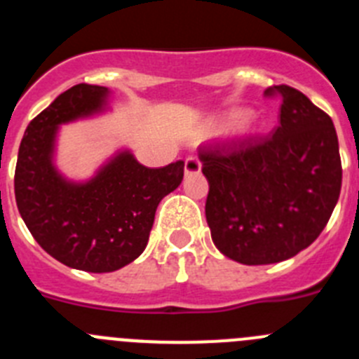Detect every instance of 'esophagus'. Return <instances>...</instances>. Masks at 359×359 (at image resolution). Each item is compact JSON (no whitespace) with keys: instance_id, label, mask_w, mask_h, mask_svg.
I'll list each match as a JSON object with an SVG mask.
<instances>
[{"instance_id":"1","label":"esophagus","mask_w":359,"mask_h":359,"mask_svg":"<svg viewBox=\"0 0 359 359\" xmlns=\"http://www.w3.org/2000/svg\"><path fill=\"white\" fill-rule=\"evenodd\" d=\"M201 172V161L196 156H189L185 160V174L187 176H192V174Z\"/></svg>"}]
</instances>
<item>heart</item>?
<instances>
[{"instance_id": "obj_1", "label": "heart", "mask_w": 359, "mask_h": 359, "mask_svg": "<svg viewBox=\"0 0 359 359\" xmlns=\"http://www.w3.org/2000/svg\"><path fill=\"white\" fill-rule=\"evenodd\" d=\"M246 115H248V113H246L244 109L230 111V113H226V115L219 116V118L208 122L207 126L199 131V138H217V136L226 135V133L230 131L237 122L246 118ZM239 135L243 136V138H252L253 135H257V128H253L252 123H244L243 128H241Z\"/></svg>"}]
</instances>
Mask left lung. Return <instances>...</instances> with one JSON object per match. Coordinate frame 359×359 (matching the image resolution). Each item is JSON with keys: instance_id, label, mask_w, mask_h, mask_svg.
Masks as SVG:
<instances>
[{"instance_id": "obj_1", "label": "left lung", "mask_w": 359, "mask_h": 359, "mask_svg": "<svg viewBox=\"0 0 359 359\" xmlns=\"http://www.w3.org/2000/svg\"><path fill=\"white\" fill-rule=\"evenodd\" d=\"M269 138L199 151L208 180L205 215L215 248L241 264L286 261L327 224L341 189L338 136L327 113L286 84Z\"/></svg>"}]
</instances>
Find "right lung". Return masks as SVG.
<instances>
[{"mask_svg":"<svg viewBox=\"0 0 359 359\" xmlns=\"http://www.w3.org/2000/svg\"><path fill=\"white\" fill-rule=\"evenodd\" d=\"M104 86L77 84L28 123L15 165V203L41 248L62 264L91 273L128 266L147 246L161 199L180 187L183 161L149 169L118 149L88 180H69L55 165L65 123L111 109Z\"/></svg>","mask_w":359,"mask_h":359,"instance_id":"add662e5","label":"right lung"}]
</instances>
